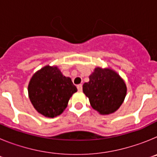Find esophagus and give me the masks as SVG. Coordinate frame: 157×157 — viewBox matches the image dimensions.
Segmentation results:
<instances>
[{
    "label": "esophagus",
    "instance_id": "esophagus-1",
    "mask_svg": "<svg viewBox=\"0 0 157 157\" xmlns=\"http://www.w3.org/2000/svg\"><path fill=\"white\" fill-rule=\"evenodd\" d=\"M77 89L78 91H82V84H79V85L77 86Z\"/></svg>",
    "mask_w": 157,
    "mask_h": 157
}]
</instances>
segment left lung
Instances as JSON below:
<instances>
[{
	"label": "left lung",
	"instance_id": "left-lung-1",
	"mask_svg": "<svg viewBox=\"0 0 157 157\" xmlns=\"http://www.w3.org/2000/svg\"><path fill=\"white\" fill-rule=\"evenodd\" d=\"M89 78L90 81L83 84L82 90L93 109L102 115L116 112L127 94L124 81L114 71L101 67L95 68Z\"/></svg>",
	"mask_w": 157,
	"mask_h": 157
}]
</instances>
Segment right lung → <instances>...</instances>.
<instances>
[{"label":"right lung","instance_id":"1","mask_svg":"<svg viewBox=\"0 0 157 157\" xmlns=\"http://www.w3.org/2000/svg\"><path fill=\"white\" fill-rule=\"evenodd\" d=\"M76 91L70 78L63 76L56 67L48 65L36 72L28 86L29 98L34 109L49 118L61 114Z\"/></svg>","mask_w":157,"mask_h":157}]
</instances>
